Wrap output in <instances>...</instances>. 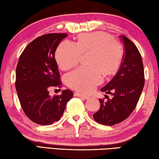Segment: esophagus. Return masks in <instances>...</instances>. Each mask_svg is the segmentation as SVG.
<instances>
[{
    "mask_svg": "<svg viewBox=\"0 0 159 159\" xmlns=\"http://www.w3.org/2000/svg\"><path fill=\"white\" fill-rule=\"evenodd\" d=\"M74 96H76V97H79V98H83L84 99H88L90 98V97H89V96H87V95H83V94L80 93H74Z\"/></svg>",
    "mask_w": 159,
    "mask_h": 159,
    "instance_id": "esophagus-1",
    "label": "esophagus"
}]
</instances>
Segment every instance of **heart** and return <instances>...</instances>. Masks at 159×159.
Here are the masks:
<instances>
[{
	"label": "heart",
	"mask_w": 159,
	"mask_h": 159,
	"mask_svg": "<svg viewBox=\"0 0 159 159\" xmlns=\"http://www.w3.org/2000/svg\"><path fill=\"white\" fill-rule=\"evenodd\" d=\"M89 53L88 64L69 73L66 81L73 89L89 93L103 81V74L109 76L117 71L123 58L121 47L108 34L101 31L80 35L76 43L64 41L55 53L57 63L62 69L79 64L81 55Z\"/></svg>",
	"instance_id": "1"
}]
</instances>
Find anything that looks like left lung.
I'll return each mask as SVG.
<instances>
[{
	"label": "left lung",
	"instance_id": "left-lung-1",
	"mask_svg": "<svg viewBox=\"0 0 159 159\" xmlns=\"http://www.w3.org/2000/svg\"><path fill=\"white\" fill-rule=\"evenodd\" d=\"M125 48L123 61L117 74L102 92L111 93L113 98L99 99L100 108L93 115L96 122L104 125H114L125 120L135 109L144 85V66L140 53L130 39L120 36Z\"/></svg>",
	"mask_w": 159,
	"mask_h": 159
}]
</instances>
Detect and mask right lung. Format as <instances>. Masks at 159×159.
<instances>
[{"label": "right lung", "instance_id": "1", "mask_svg": "<svg viewBox=\"0 0 159 159\" xmlns=\"http://www.w3.org/2000/svg\"><path fill=\"white\" fill-rule=\"evenodd\" d=\"M66 34H48L31 42L21 54L16 68L15 88L21 108L29 119L39 125L58 121L73 92L64 90L51 97L49 90L61 87L55 53Z\"/></svg>", "mask_w": 159, "mask_h": 159}]
</instances>
